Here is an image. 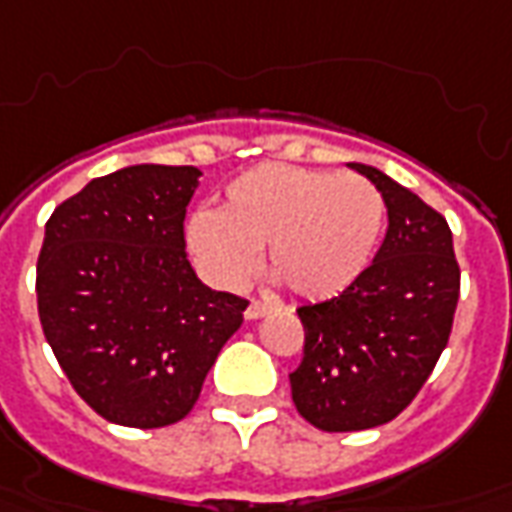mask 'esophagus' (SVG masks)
<instances>
[{
	"label": "esophagus",
	"mask_w": 512,
	"mask_h": 512,
	"mask_svg": "<svg viewBox=\"0 0 512 512\" xmlns=\"http://www.w3.org/2000/svg\"><path fill=\"white\" fill-rule=\"evenodd\" d=\"M271 310H274V305H268V302H257V299H252V302H249V307H246V310H244V316L249 318V321H255V318L268 316Z\"/></svg>",
	"instance_id": "1"
}]
</instances>
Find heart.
Segmentation results:
<instances>
[{
    "mask_svg": "<svg viewBox=\"0 0 512 512\" xmlns=\"http://www.w3.org/2000/svg\"><path fill=\"white\" fill-rule=\"evenodd\" d=\"M385 230V199L363 177L263 163L227 185L219 213L188 221V249L221 291H244L260 271L318 302L363 274Z\"/></svg>",
    "mask_w": 512,
    "mask_h": 512,
    "instance_id": "obj_1",
    "label": "heart"
}]
</instances>
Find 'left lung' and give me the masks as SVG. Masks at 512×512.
<instances>
[{"instance_id": "8db88e82", "label": "left lung", "mask_w": 512, "mask_h": 512, "mask_svg": "<svg viewBox=\"0 0 512 512\" xmlns=\"http://www.w3.org/2000/svg\"><path fill=\"white\" fill-rule=\"evenodd\" d=\"M388 207L374 263L338 296L299 307L305 357L291 374L299 416L324 432L371 430L405 410L446 349L460 266L452 230L374 166L349 163Z\"/></svg>"}]
</instances>
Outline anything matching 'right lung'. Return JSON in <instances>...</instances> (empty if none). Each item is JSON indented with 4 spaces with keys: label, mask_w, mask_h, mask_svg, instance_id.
I'll return each mask as SVG.
<instances>
[{
    "label": "right lung",
    "mask_w": 512,
    "mask_h": 512,
    "mask_svg": "<svg viewBox=\"0 0 512 512\" xmlns=\"http://www.w3.org/2000/svg\"><path fill=\"white\" fill-rule=\"evenodd\" d=\"M194 166H127L55 207L38 255V316L96 413L155 430L191 413L246 299L213 291L185 255Z\"/></svg>",
    "instance_id": "add662e5"
}]
</instances>
